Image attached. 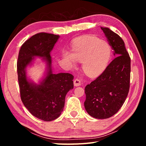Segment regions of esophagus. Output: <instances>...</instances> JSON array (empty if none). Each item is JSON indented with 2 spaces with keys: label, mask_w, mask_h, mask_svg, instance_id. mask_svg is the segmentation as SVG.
Masks as SVG:
<instances>
[{
  "label": "esophagus",
  "mask_w": 146,
  "mask_h": 146,
  "mask_svg": "<svg viewBox=\"0 0 146 146\" xmlns=\"http://www.w3.org/2000/svg\"><path fill=\"white\" fill-rule=\"evenodd\" d=\"M74 85L76 86H78L81 85V82H80V80L78 79H75L74 80Z\"/></svg>",
  "instance_id": "esophagus-1"
}]
</instances>
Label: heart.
<instances>
[{
    "label": "heart",
    "instance_id": "heart-1",
    "mask_svg": "<svg viewBox=\"0 0 146 146\" xmlns=\"http://www.w3.org/2000/svg\"><path fill=\"white\" fill-rule=\"evenodd\" d=\"M111 52L108 42L87 36L75 39L72 45V52L65 51L63 56L70 66H75L76 61L82 62V68L86 75L95 77L107 67Z\"/></svg>",
    "mask_w": 146,
    "mask_h": 146
}]
</instances>
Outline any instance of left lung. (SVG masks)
Instances as JSON below:
<instances>
[{"instance_id":"8db88e82","label":"left lung","mask_w":146,"mask_h":146,"mask_svg":"<svg viewBox=\"0 0 146 146\" xmlns=\"http://www.w3.org/2000/svg\"><path fill=\"white\" fill-rule=\"evenodd\" d=\"M115 58L101 75L85 88V108L90 115L108 119L122 107L127 97L131 78V58L122 39L108 27H102Z\"/></svg>"}]
</instances>
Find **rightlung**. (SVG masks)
<instances>
[{"mask_svg":"<svg viewBox=\"0 0 146 146\" xmlns=\"http://www.w3.org/2000/svg\"><path fill=\"white\" fill-rule=\"evenodd\" d=\"M59 38L53 34H36L22 45L17 60L21 100L33 115L47 122L60 117L66 94L73 88L74 76L71 74L52 73L50 52ZM36 56L43 57L48 66L46 76L39 85L31 82L25 73L26 67Z\"/></svg>","mask_w":146,"mask_h":146,"instance_id":"1","label":"right lung"}]
</instances>
